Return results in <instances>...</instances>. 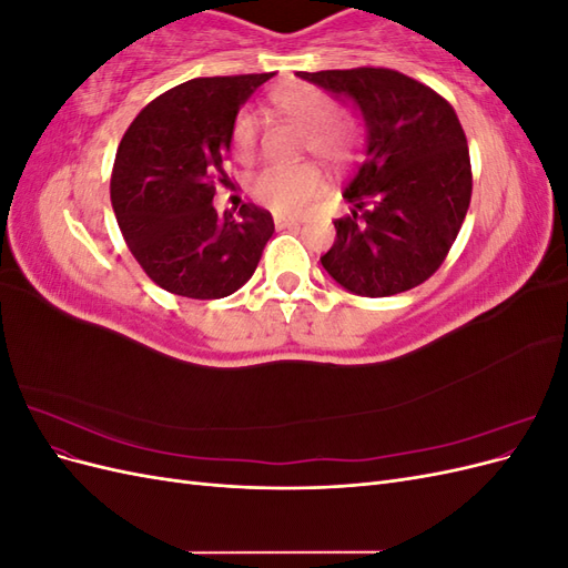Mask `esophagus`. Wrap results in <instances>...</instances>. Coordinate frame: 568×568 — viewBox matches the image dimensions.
<instances>
[{
    "instance_id": "34e87169",
    "label": "esophagus",
    "mask_w": 568,
    "mask_h": 568,
    "mask_svg": "<svg viewBox=\"0 0 568 568\" xmlns=\"http://www.w3.org/2000/svg\"><path fill=\"white\" fill-rule=\"evenodd\" d=\"M274 225H277L280 230H294V227H301V220H294V217H274Z\"/></svg>"
}]
</instances>
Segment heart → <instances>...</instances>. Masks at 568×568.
<instances>
[{"mask_svg": "<svg viewBox=\"0 0 568 568\" xmlns=\"http://www.w3.org/2000/svg\"><path fill=\"white\" fill-rule=\"evenodd\" d=\"M274 113L305 128L303 146L334 168L355 159L359 146L357 128L348 118H341L338 101L311 82H286L267 97ZM232 151L242 163H251L257 153V120L251 111H239L232 120ZM324 189L322 173L311 165H270L251 182L253 199L280 215H301L307 205L320 199Z\"/></svg>", "mask_w": 568, "mask_h": 568, "instance_id": "b5f03b06", "label": "heart"}]
</instances>
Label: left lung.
<instances>
[{
	"mask_svg": "<svg viewBox=\"0 0 568 568\" xmlns=\"http://www.w3.org/2000/svg\"><path fill=\"white\" fill-rule=\"evenodd\" d=\"M351 99L367 125V159L334 220L320 261L357 296L384 298L424 284L448 257L471 201V161L459 118L428 84L393 68L301 73Z\"/></svg>",
	"mask_w": 568,
	"mask_h": 568,
	"instance_id": "1",
	"label": "left lung"
}]
</instances>
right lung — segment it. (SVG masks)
<instances>
[{
  "label": "right lung",
  "mask_w": 568,
  "mask_h": 568,
  "mask_svg": "<svg viewBox=\"0 0 568 568\" xmlns=\"http://www.w3.org/2000/svg\"><path fill=\"white\" fill-rule=\"evenodd\" d=\"M274 73L196 78L146 104L115 151L111 203L134 261L170 294L211 301L244 286L274 232L253 203L220 215L232 120Z\"/></svg>",
  "instance_id": "obj_1"
}]
</instances>
